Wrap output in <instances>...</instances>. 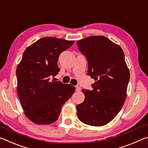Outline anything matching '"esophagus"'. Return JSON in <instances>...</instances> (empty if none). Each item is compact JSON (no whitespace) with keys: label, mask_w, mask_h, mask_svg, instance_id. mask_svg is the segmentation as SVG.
<instances>
[{"label":"esophagus","mask_w":148,"mask_h":148,"mask_svg":"<svg viewBox=\"0 0 148 148\" xmlns=\"http://www.w3.org/2000/svg\"><path fill=\"white\" fill-rule=\"evenodd\" d=\"M76 90L77 91H80L81 90V88L79 86H76Z\"/></svg>","instance_id":"1"}]
</instances>
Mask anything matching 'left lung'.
I'll list each match as a JSON object with an SVG mask.
<instances>
[{
	"mask_svg": "<svg viewBox=\"0 0 148 148\" xmlns=\"http://www.w3.org/2000/svg\"><path fill=\"white\" fill-rule=\"evenodd\" d=\"M77 45L88 60V75L95 81L93 90H82L85 99L77 105V115L88 125H105L121 111L126 97L130 72L124 52L102 36L88 37Z\"/></svg>",
	"mask_w": 148,
	"mask_h": 148,
	"instance_id": "8db88e82",
	"label": "left lung"
}]
</instances>
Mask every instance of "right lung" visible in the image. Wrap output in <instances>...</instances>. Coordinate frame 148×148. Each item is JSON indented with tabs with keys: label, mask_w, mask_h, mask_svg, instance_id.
<instances>
[{
	"label": "right lung",
	"mask_w": 148,
	"mask_h": 148,
	"mask_svg": "<svg viewBox=\"0 0 148 148\" xmlns=\"http://www.w3.org/2000/svg\"><path fill=\"white\" fill-rule=\"evenodd\" d=\"M57 37H45L29 45L23 52L16 69L17 92L24 114L37 125L57 120L63 105L75 91V87L50 81L60 71V54L74 44Z\"/></svg>",
	"instance_id": "1"
}]
</instances>
